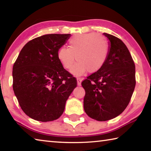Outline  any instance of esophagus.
<instances>
[{"instance_id": "obj_1", "label": "esophagus", "mask_w": 151, "mask_h": 151, "mask_svg": "<svg viewBox=\"0 0 151 151\" xmlns=\"http://www.w3.org/2000/svg\"><path fill=\"white\" fill-rule=\"evenodd\" d=\"M82 80H83V78H80V77H78L77 78V85L78 86H80L81 85Z\"/></svg>"}]
</instances>
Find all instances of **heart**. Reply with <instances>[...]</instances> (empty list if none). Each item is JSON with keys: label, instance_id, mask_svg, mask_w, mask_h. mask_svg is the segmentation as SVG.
I'll list each match as a JSON object with an SVG mask.
<instances>
[{"label": "heart", "instance_id": "b5f03b06", "mask_svg": "<svg viewBox=\"0 0 151 151\" xmlns=\"http://www.w3.org/2000/svg\"><path fill=\"white\" fill-rule=\"evenodd\" d=\"M109 51L108 40L96 33H87L74 36L69 40V48L60 47L58 50V60L66 69L71 70L74 75H81L86 70L95 73L103 67Z\"/></svg>", "mask_w": 151, "mask_h": 151}]
</instances>
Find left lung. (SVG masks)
I'll return each mask as SVG.
<instances>
[{
    "mask_svg": "<svg viewBox=\"0 0 151 151\" xmlns=\"http://www.w3.org/2000/svg\"><path fill=\"white\" fill-rule=\"evenodd\" d=\"M103 34L111 42L106 62L81 83L86 93L85 111L99 121H109L121 114L136 85L134 63L127 46L119 38Z\"/></svg>",
    "mask_w": 151,
    "mask_h": 151,
    "instance_id": "obj_1",
    "label": "left lung"
}]
</instances>
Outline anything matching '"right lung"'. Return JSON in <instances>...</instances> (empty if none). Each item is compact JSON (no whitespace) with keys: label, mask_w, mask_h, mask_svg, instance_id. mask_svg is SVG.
<instances>
[{"label":"right lung","mask_w":151,"mask_h":151,"mask_svg":"<svg viewBox=\"0 0 151 151\" xmlns=\"http://www.w3.org/2000/svg\"><path fill=\"white\" fill-rule=\"evenodd\" d=\"M70 34H49L30 40L12 68V88L22 111L30 118L47 122L62 115L76 78L66 70L57 53Z\"/></svg>","instance_id":"1"}]
</instances>
